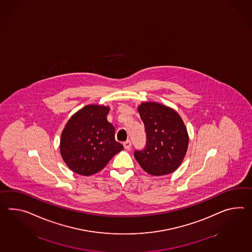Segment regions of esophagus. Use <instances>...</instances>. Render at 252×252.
Here are the masks:
<instances>
[{"label":"esophagus","mask_w":252,"mask_h":252,"mask_svg":"<svg viewBox=\"0 0 252 252\" xmlns=\"http://www.w3.org/2000/svg\"><path fill=\"white\" fill-rule=\"evenodd\" d=\"M124 148H126V149H130L131 148V141L130 140H126V141H125L123 143Z\"/></svg>","instance_id":"obj_1"}]
</instances>
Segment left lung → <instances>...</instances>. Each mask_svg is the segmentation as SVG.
<instances>
[{"label":"left lung","instance_id":"8db88e82","mask_svg":"<svg viewBox=\"0 0 252 252\" xmlns=\"http://www.w3.org/2000/svg\"><path fill=\"white\" fill-rule=\"evenodd\" d=\"M147 133V145L134 152L142 168L152 176L173 173L182 163L189 146V135L182 118L164 104L147 102L138 106Z\"/></svg>","mask_w":252,"mask_h":252}]
</instances>
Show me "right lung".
<instances>
[{
	"label": "right lung",
	"mask_w": 252,
	"mask_h": 252,
	"mask_svg": "<svg viewBox=\"0 0 252 252\" xmlns=\"http://www.w3.org/2000/svg\"><path fill=\"white\" fill-rule=\"evenodd\" d=\"M108 113V106L88 104L68 120L62 132L60 152L74 173L95 174L123 150V145L115 139V127L106 119Z\"/></svg>",
	"instance_id": "add662e5"
}]
</instances>
